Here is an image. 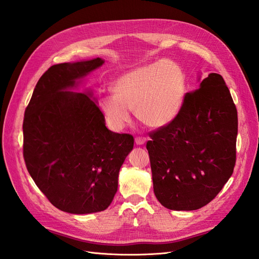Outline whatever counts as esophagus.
<instances>
[{
	"mask_svg": "<svg viewBox=\"0 0 259 259\" xmlns=\"http://www.w3.org/2000/svg\"><path fill=\"white\" fill-rule=\"evenodd\" d=\"M147 142V138L146 137H142V136H138L135 138V143L136 145H144Z\"/></svg>",
	"mask_w": 259,
	"mask_h": 259,
	"instance_id": "esophagus-1",
	"label": "esophagus"
}]
</instances>
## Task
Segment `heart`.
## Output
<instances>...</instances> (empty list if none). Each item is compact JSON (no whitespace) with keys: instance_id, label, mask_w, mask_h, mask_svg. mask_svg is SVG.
I'll return each instance as SVG.
<instances>
[{"instance_id":"heart-1","label":"heart","mask_w":259,"mask_h":259,"mask_svg":"<svg viewBox=\"0 0 259 259\" xmlns=\"http://www.w3.org/2000/svg\"><path fill=\"white\" fill-rule=\"evenodd\" d=\"M114 95L101 97V109L110 126L120 131L135 111L140 122L159 128L169 124L180 111L186 95L184 70L162 59L123 74L113 85Z\"/></svg>"}]
</instances>
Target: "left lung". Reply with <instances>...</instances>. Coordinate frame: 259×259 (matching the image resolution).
Listing matches in <instances>:
<instances>
[{
	"mask_svg": "<svg viewBox=\"0 0 259 259\" xmlns=\"http://www.w3.org/2000/svg\"><path fill=\"white\" fill-rule=\"evenodd\" d=\"M237 135L229 89L221 74L210 73L186 94L173 121L149 134L153 191L161 204L174 210L208 204L233 173Z\"/></svg>",
	"mask_w": 259,
	"mask_h": 259,
	"instance_id": "left-lung-1",
	"label": "left lung"
}]
</instances>
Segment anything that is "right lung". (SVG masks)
Returning <instances> with one entry per match:
<instances>
[{"instance_id":"right-lung-1","label":"right lung","mask_w":259,"mask_h":259,"mask_svg":"<svg viewBox=\"0 0 259 259\" xmlns=\"http://www.w3.org/2000/svg\"><path fill=\"white\" fill-rule=\"evenodd\" d=\"M95 58L50 67L37 81L23 117V159L52 204L71 214L105 210L117 190L131 134L109 131L91 95L72 93L77 79L100 67Z\"/></svg>"}]
</instances>
